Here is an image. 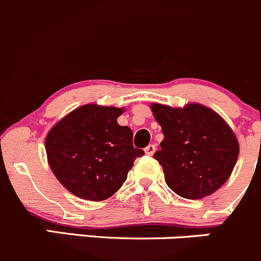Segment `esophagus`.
<instances>
[{"label":"esophagus","mask_w":261,"mask_h":261,"mask_svg":"<svg viewBox=\"0 0 261 261\" xmlns=\"http://www.w3.org/2000/svg\"><path fill=\"white\" fill-rule=\"evenodd\" d=\"M155 149H156V147H155V145L150 144V145H147L145 147V154L146 155H152L155 152Z\"/></svg>","instance_id":"34e87169"}]
</instances>
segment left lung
I'll return each instance as SVG.
<instances>
[{
  "mask_svg": "<svg viewBox=\"0 0 261 261\" xmlns=\"http://www.w3.org/2000/svg\"><path fill=\"white\" fill-rule=\"evenodd\" d=\"M164 140L154 154L168 187L187 199L210 196L225 184L235 168L239 141L220 115L199 103L183 109L150 106Z\"/></svg>",
  "mask_w": 261,
  "mask_h": 261,
  "instance_id": "obj_1",
  "label": "left lung"
}]
</instances>
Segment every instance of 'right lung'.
<instances>
[{
    "instance_id": "obj_1",
    "label": "right lung",
    "mask_w": 261,
    "mask_h": 261,
    "mask_svg": "<svg viewBox=\"0 0 261 261\" xmlns=\"http://www.w3.org/2000/svg\"><path fill=\"white\" fill-rule=\"evenodd\" d=\"M123 109L89 103L53 126L45 139L48 163L74 196L103 201L115 194L144 151L133 145V131L120 126Z\"/></svg>"
}]
</instances>
